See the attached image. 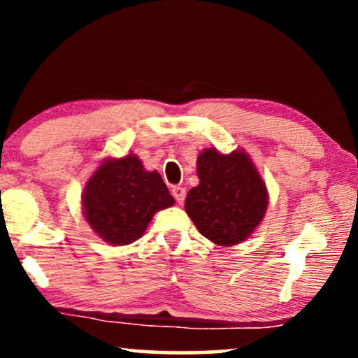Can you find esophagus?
Here are the masks:
<instances>
[{
    "mask_svg": "<svg viewBox=\"0 0 358 358\" xmlns=\"http://www.w3.org/2000/svg\"><path fill=\"white\" fill-rule=\"evenodd\" d=\"M171 192H173L174 199L178 200V203H184V200H185V189L184 187H179V185H176V187H173Z\"/></svg>",
    "mask_w": 358,
    "mask_h": 358,
    "instance_id": "1",
    "label": "esophagus"
}]
</instances>
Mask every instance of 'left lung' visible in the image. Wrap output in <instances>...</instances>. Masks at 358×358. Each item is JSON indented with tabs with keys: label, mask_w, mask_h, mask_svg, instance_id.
I'll return each mask as SVG.
<instances>
[{
	"label": "left lung",
	"mask_w": 358,
	"mask_h": 358,
	"mask_svg": "<svg viewBox=\"0 0 358 358\" xmlns=\"http://www.w3.org/2000/svg\"><path fill=\"white\" fill-rule=\"evenodd\" d=\"M199 185L185 197V212L202 236L234 246L251 236L268 205L266 182L246 151L207 148L197 158Z\"/></svg>",
	"instance_id": "8db88e82"
}]
</instances>
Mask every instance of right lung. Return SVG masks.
Masks as SVG:
<instances>
[{"mask_svg":"<svg viewBox=\"0 0 358 358\" xmlns=\"http://www.w3.org/2000/svg\"><path fill=\"white\" fill-rule=\"evenodd\" d=\"M83 212L97 236L125 246L143 236L156 212L174 199L158 171H146L138 156L107 158L94 171L81 195Z\"/></svg>","mask_w":358,"mask_h":358,"instance_id":"obj_1","label":"right lung"}]
</instances>
